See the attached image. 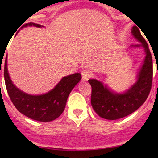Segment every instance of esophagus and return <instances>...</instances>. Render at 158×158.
Returning <instances> with one entry per match:
<instances>
[{
  "label": "esophagus",
  "mask_w": 158,
  "mask_h": 158,
  "mask_svg": "<svg viewBox=\"0 0 158 158\" xmlns=\"http://www.w3.org/2000/svg\"><path fill=\"white\" fill-rule=\"evenodd\" d=\"M81 74H82V78L84 81L88 80L89 78L91 77V72L89 70L87 69H83L81 72Z\"/></svg>",
  "instance_id": "34e87169"
}]
</instances>
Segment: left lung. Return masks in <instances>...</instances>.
<instances>
[{
  "instance_id": "8db88e82",
  "label": "left lung",
  "mask_w": 158,
  "mask_h": 158,
  "mask_svg": "<svg viewBox=\"0 0 158 158\" xmlns=\"http://www.w3.org/2000/svg\"><path fill=\"white\" fill-rule=\"evenodd\" d=\"M132 35L141 44L132 45L143 47L146 56L138 75L137 82L124 93H115L96 79H89L92 86L91 104L95 112L103 118L116 120L131 114L147 99L152 86L153 61L149 47L137 26L131 30Z\"/></svg>"
}]
</instances>
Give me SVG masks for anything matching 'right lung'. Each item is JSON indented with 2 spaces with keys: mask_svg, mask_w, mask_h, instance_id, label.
<instances>
[{
  "mask_svg": "<svg viewBox=\"0 0 158 158\" xmlns=\"http://www.w3.org/2000/svg\"><path fill=\"white\" fill-rule=\"evenodd\" d=\"M27 26H43L34 23H27ZM4 80L7 93L16 109L27 117L39 122H51L55 120L64 111L68 96L75 85L81 80L80 73H75L65 76L47 93L40 95H32L18 89L10 79L7 66V56L4 69Z\"/></svg>",
  "mask_w": 158,
  "mask_h": 158,
  "instance_id": "add662e5",
  "label": "right lung"
}]
</instances>
